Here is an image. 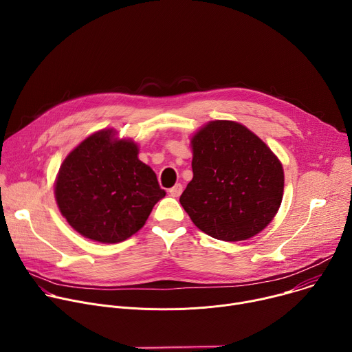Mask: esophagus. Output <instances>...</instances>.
<instances>
[{
  "instance_id": "obj_1",
  "label": "esophagus",
  "mask_w": 352,
  "mask_h": 352,
  "mask_svg": "<svg viewBox=\"0 0 352 352\" xmlns=\"http://www.w3.org/2000/svg\"><path fill=\"white\" fill-rule=\"evenodd\" d=\"M181 193H182V185H181V184H177L175 186H173V188L170 189V195H171L173 197H178Z\"/></svg>"
}]
</instances>
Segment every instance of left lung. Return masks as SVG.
I'll return each mask as SVG.
<instances>
[{"label": "left lung", "mask_w": 352, "mask_h": 352, "mask_svg": "<svg viewBox=\"0 0 352 352\" xmlns=\"http://www.w3.org/2000/svg\"><path fill=\"white\" fill-rule=\"evenodd\" d=\"M193 178L179 202L208 235L235 242L265 230L278 212L284 171L270 147L234 121H212L190 139Z\"/></svg>", "instance_id": "1"}]
</instances>
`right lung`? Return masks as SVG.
<instances>
[{
  "mask_svg": "<svg viewBox=\"0 0 352 352\" xmlns=\"http://www.w3.org/2000/svg\"><path fill=\"white\" fill-rule=\"evenodd\" d=\"M131 139L114 129L98 131L80 142L63 162L56 200L69 226L85 238L117 243L138 232L166 190L155 171L138 159Z\"/></svg>",
  "mask_w": 352,
  "mask_h": 352,
  "instance_id": "1",
  "label": "right lung"
}]
</instances>
